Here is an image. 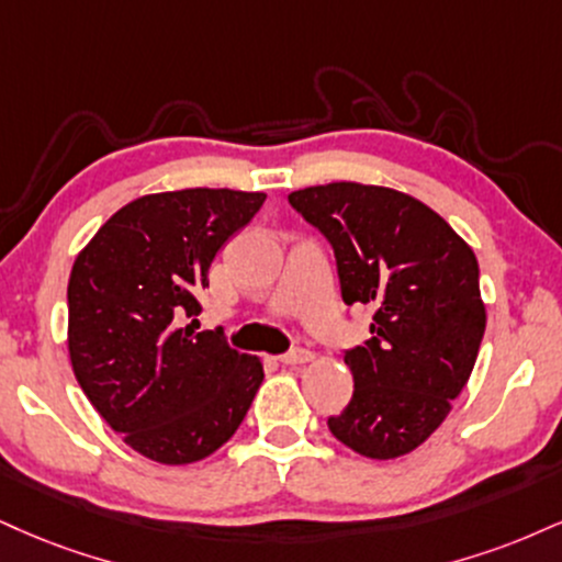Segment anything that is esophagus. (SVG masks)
I'll list each match as a JSON object with an SVG mask.
<instances>
[{"instance_id":"34e87169","label":"esophagus","mask_w":562,"mask_h":562,"mask_svg":"<svg viewBox=\"0 0 562 562\" xmlns=\"http://www.w3.org/2000/svg\"><path fill=\"white\" fill-rule=\"evenodd\" d=\"M280 361L288 363V367H301V363L314 361V353H311V350H306V348H295V350H290V353L280 356Z\"/></svg>"}]
</instances>
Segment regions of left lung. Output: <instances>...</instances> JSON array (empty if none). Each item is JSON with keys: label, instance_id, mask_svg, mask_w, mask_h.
I'll return each mask as SVG.
<instances>
[{"label": "left lung", "instance_id": "8db88e82", "mask_svg": "<svg viewBox=\"0 0 562 562\" xmlns=\"http://www.w3.org/2000/svg\"><path fill=\"white\" fill-rule=\"evenodd\" d=\"M333 243L342 301L374 303L371 340L346 353L353 397L327 427L374 461L435 435L474 371L486 327L471 246L414 195L327 182L288 195Z\"/></svg>", "mask_w": 562, "mask_h": 562}]
</instances>
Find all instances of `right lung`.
I'll return each instance as SVG.
<instances>
[{"mask_svg": "<svg viewBox=\"0 0 562 562\" xmlns=\"http://www.w3.org/2000/svg\"><path fill=\"white\" fill-rule=\"evenodd\" d=\"M267 193H148L97 229L67 282V353L99 416L148 461L188 465L220 450L263 382L261 358L195 333L209 267Z\"/></svg>", "mask_w": 562, "mask_h": 562, "instance_id": "1", "label": "right lung"}]
</instances>
